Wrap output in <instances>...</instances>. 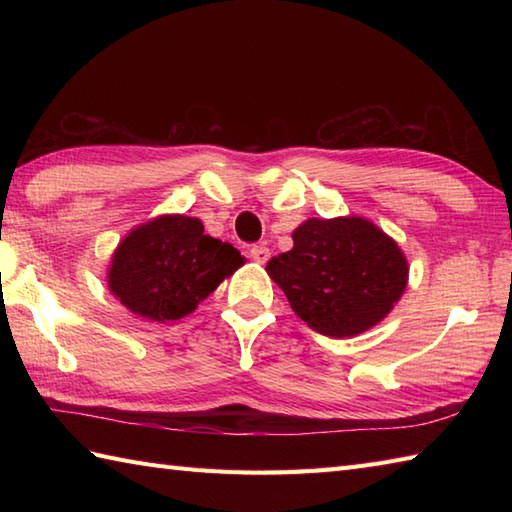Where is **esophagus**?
Instances as JSON below:
<instances>
[{"label": "esophagus", "mask_w": 512, "mask_h": 512, "mask_svg": "<svg viewBox=\"0 0 512 512\" xmlns=\"http://www.w3.org/2000/svg\"><path fill=\"white\" fill-rule=\"evenodd\" d=\"M250 257H253V262L257 264H266L270 257V250L266 246H253L250 248Z\"/></svg>", "instance_id": "esophagus-1"}]
</instances>
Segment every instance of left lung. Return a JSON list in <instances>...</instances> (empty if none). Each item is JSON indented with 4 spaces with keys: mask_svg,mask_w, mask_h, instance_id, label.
<instances>
[{
    "mask_svg": "<svg viewBox=\"0 0 512 512\" xmlns=\"http://www.w3.org/2000/svg\"><path fill=\"white\" fill-rule=\"evenodd\" d=\"M292 248L266 264L290 308L314 332L350 339L374 328L407 288L402 248L367 217L306 220L292 231Z\"/></svg>",
    "mask_w": 512,
    "mask_h": 512,
    "instance_id": "left-lung-1",
    "label": "left lung"
}]
</instances>
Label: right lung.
<instances>
[{
  "label": "right lung",
  "mask_w": 512,
  "mask_h": 512,
  "mask_svg": "<svg viewBox=\"0 0 512 512\" xmlns=\"http://www.w3.org/2000/svg\"><path fill=\"white\" fill-rule=\"evenodd\" d=\"M244 262L237 248L206 235L198 217L158 215L118 242L107 288L138 317L178 321Z\"/></svg>",
  "instance_id": "right-lung-1"
}]
</instances>
